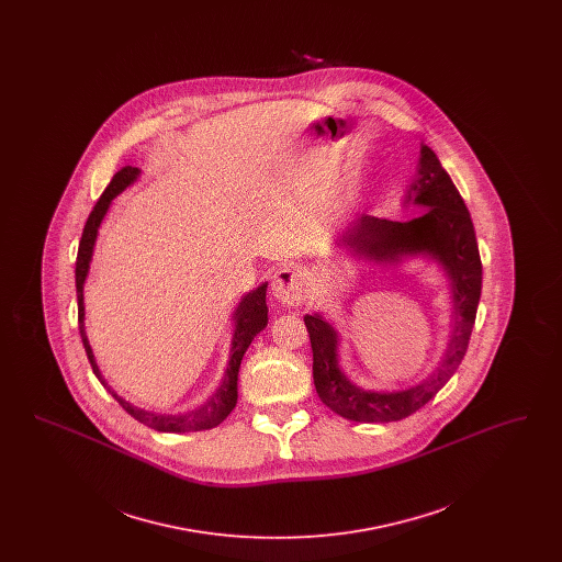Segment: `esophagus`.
Listing matches in <instances>:
<instances>
[{"label": "esophagus", "mask_w": 562, "mask_h": 562, "mask_svg": "<svg viewBox=\"0 0 562 562\" xmlns=\"http://www.w3.org/2000/svg\"><path fill=\"white\" fill-rule=\"evenodd\" d=\"M307 289H310V282L303 269L286 266L273 273L271 293L280 303H286V305L303 303L307 296Z\"/></svg>", "instance_id": "obj_1"}]
</instances>
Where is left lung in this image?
Returning a JSON list of instances; mask_svg holds the SVG:
<instances>
[{
  "instance_id": "1",
  "label": "left lung",
  "mask_w": 562,
  "mask_h": 562,
  "mask_svg": "<svg viewBox=\"0 0 562 562\" xmlns=\"http://www.w3.org/2000/svg\"><path fill=\"white\" fill-rule=\"evenodd\" d=\"M417 204L428 206V213L411 221H390L364 214L348 244L373 259H396L406 252H429L436 257L453 282L454 326L451 344L438 371L424 383L394 392L376 394L351 385L337 364V333L321 316H305V326L314 353V385L321 401L337 415L360 422H398L424 404L453 376L461 364L470 335L476 322L481 301L482 263L474 223L468 206L454 188L449 172L436 154L424 145L419 181L413 186Z\"/></svg>"
}]
</instances>
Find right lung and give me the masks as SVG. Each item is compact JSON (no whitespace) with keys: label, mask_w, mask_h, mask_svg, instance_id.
Returning <instances> with one entry per match:
<instances>
[{"label":"right lung","mask_w":562,"mask_h":562,"mask_svg":"<svg viewBox=\"0 0 562 562\" xmlns=\"http://www.w3.org/2000/svg\"><path fill=\"white\" fill-rule=\"evenodd\" d=\"M136 175H138V168H134V166H122L113 175L108 189L103 191V195L94 204L92 213L88 214V218H86V225H83V232H81L80 248H78V261H76V291H78V322H80L81 344H83L92 371L105 387H108V383L101 376V371L94 362L92 349L88 346L86 330H83V280H86V273L90 268V257H92V248H94V240H97V232H99V225H101L103 216L108 213L109 204L122 189H126L133 183ZM266 291H268V284H263L257 291L246 294V299L241 301L240 307L236 312V333H234L232 356H229V364H227V371L223 376V383L216 390L213 398L206 402L202 408L191 411L186 415H158V413H147L143 408H136L131 402H126L124 398H120L115 392H111V387H109L111 396L120 402V406L128 415H133L136 422L145 424L151 429H158V431H202V429L218 426L234 411V406L238 402V371H240L241 356L250 346V341L257 337V333H261L268 326Z\"/></svg>","instance_id":"obj_1"}]
</instances>
